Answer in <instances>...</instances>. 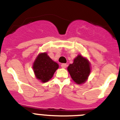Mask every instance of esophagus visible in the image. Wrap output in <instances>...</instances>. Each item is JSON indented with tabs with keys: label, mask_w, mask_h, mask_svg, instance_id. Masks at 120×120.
<instances>
[{
	"label": "esophagus",
	"mask_w": 120,
	"mask_h": 120,
	"mask_svg": "<svg viewBox=\"0 0 120 120\" xmlns=\"http://www.w3.org/2000/svg\"><path fill=\"white\" fill-rule=\"evenodd\" d=\"M61 67L62 68H66V67H67V64H66V63H62V64H61Z\"/></svg>",
	"instance_id": "34e87169"
}]
</instances>
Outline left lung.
I'll use <instances>...</instances> for the list:
<instances>
[{
  "instance_id": "1",
  "label": "left lung",
  "mask_w": 120,
  "mask_h": 120,
  "mask_svg": "<svg viewBox=\"0 0 120 120\" xmlns=\"http://www.w3.org/2000/svg\"><path fill=\"white\" fill-rule=\"evenodd\" d=\"M72 79L78 85H82L87 81L90 73V64L89 60L78 55L74 60V62L68 67Z\"/></svg>"
}]
</instances>
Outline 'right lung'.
<instances>
[{
	"mask_svg": "<svg viewBox=\"0 0 120 120\" xmlns=\"http://www.w3.org/2000/svg\"><path fill=\"white\" fill-rule=\"evenodd\" d=\"M59 67L58 63L53 61L46 52L38 54L33 65L35 77L42 83L48 82Z\"/></svg>",
	"mask_w": 120,
	"mask_h": 120,
	"instance_id": "1",
	"label": "right lung"
}]
</instances>
